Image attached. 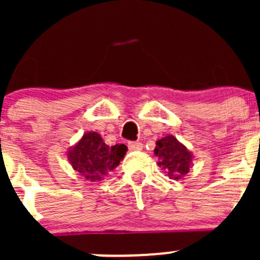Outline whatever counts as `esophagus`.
<instances>
[{
  "label": "esophagus",
  "mask_w": 260,
  "mask_h": 260,
  "mask_svg": "<svg viewBox=\"0 0 260 260\" xmlns=\"http://www.w3.org/2000/svg\"><path fill=\"white\" fill-rule=\"evenodd\" d=\"M142 143L138 142V141H129L128 142V148L131 149V151H138V149H142Z\"/></svg>",
  "instance_id": "1"
}]
</instances>
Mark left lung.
I'll list each match as a JSON object with an SVG mask.
<instances>
[{"mask_svg": "<svg viewBox=\"0 0 260 260\" xmlns=\"http://www.w3.org/2000/svg\"><path fill=\"white\" fill-rule=\"evenodd\" d=\"M153 152L158 158V165L169 172L170 177L179 180L190 170L192 156L174 136H167L157 141Z\"/></svg>", "mask_w": 260, "mask_h": 260, "instance_id": "obj_1", "label": "left lung"}]
</instances>
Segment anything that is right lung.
<instances>
[{
	"instance_id": "right-lung-1",
	"label": "right lung",
	"mask_w": 260,
	"mask_h": 260,
	"mask_svg": "<svg viewBox=\"0 0 260 260\" xmlns=\"http://www.w3.org/2000/svg\"><path fill=\"white\" fill-rule=\"evenodd\" d=\"M124 145L107 146L101 136L89 132L83 136L80 142L69 152V161L73 169L81 176L91 181H101L104 175L115 169L124 157Z\"/></svg>"
}]
</instances>
